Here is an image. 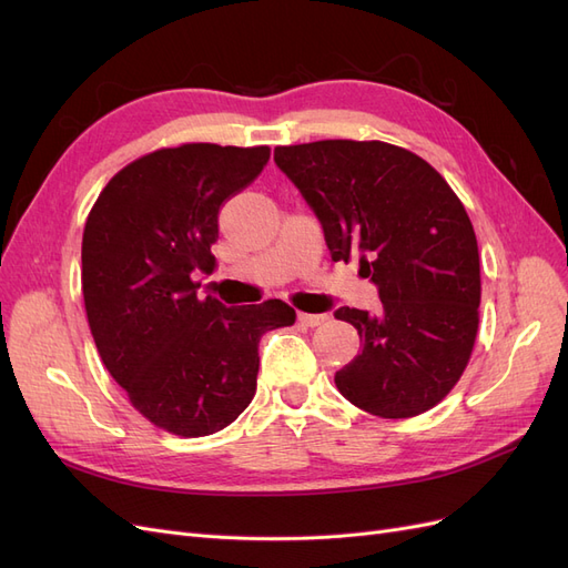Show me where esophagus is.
I'll return each instance as SVG.
<instances>
[{
    "label": "esophagus",
    "mask_w": 568,
    "mask_h": 568,
    "mask_svg": "<svg viewBox=\"0 0 568 568\" xmlns=\"http://www.w3.org/2000/svg\"><path fill=\"white\" fill-rule=\"evenodd\" d=\"M298 322L305 326H320L326 322V315H313V313H298Z\"/></svg>",
    "instance_id": "obj_1"
}]
</instances>
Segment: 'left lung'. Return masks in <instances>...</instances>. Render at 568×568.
<instances>
[{
	"instance_id": "1",
	"label": "left lung",
	"mask_w": 568,
	"mask_h": 568,
	"mask_svg": "<svg viewBox=\"0 0 568 568\" xmlns=\"http://www.w3.org/2000/svg\"><path fill=\"white\" fill-rule=\"evenodd\" d=\"M274 163L320 220L332 261L357 255L379 291V313H334L363 343L336 388L386 419L432 409L459 382L478 329V244L462 201L417 153L384 142L277 146Z\"/></svg>"
}]
</instances>
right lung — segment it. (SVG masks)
Listing matches in <instances>:
<instances>
[{
  "label": "right lung",
  "mask_w": 568,
  "mask_h": 568,
  "mask_svg": "<svg viewBox=\"0 0 568 568\" xmlns=\"http://www.w3.org/2000/svg\"><path fill=\"white\" fill-rule=\"evenodd\" d=\"M267 146L182 144L130 163L104 186L82 234V296L101 359L132 405L170 434L232 424L255 395L257 343L296 322L282 301L199 298L217 215L263 173Z\"/></svg>",
  "instance_id": "1"
}]
</instances>
